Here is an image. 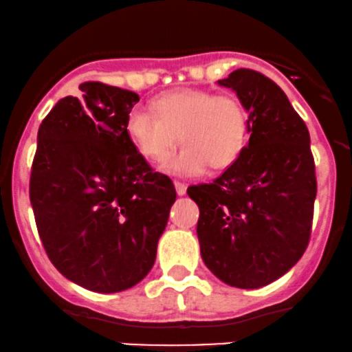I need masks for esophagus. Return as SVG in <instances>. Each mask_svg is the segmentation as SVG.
Listing matches in <instances>:
<instances>
[{
  "label": "esophagus",
  "instance_id": "1",
  "mask_svg": "<svg viewBox=\"0 0 352 352\" xmlns=\"http://www.w3.org/2000/svg\"><path fill=\"white\" fill-rule=\"evenodd\" d=\"M175 188H176V193L179 195V197H183V195H186L188 186H186V184H184V183H179V181H176Z\"/></svg>",
  "mask_w": 352,
  "mask_h": 352
}]
</instances>
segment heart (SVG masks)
Segmentation results:
<instances>
[{
	"label": "heart",
	"mask_w": 352,
	"mask_h": 352,
	"mask_svg": "<svg viewBox=\"0 0 352 352\" xmlns=\"http://www.w3.org/2000/svg\"><path fill=\"white\" fill-rule=\"evenodd\" d=\"M249 115L244 103L230 93L181 88L154 100V111L133 108L125 132L133 149L157 162L177 140L184 144L162 162V171L175 176H198L234 164L248 142Z\"/></svg>",
	"instance_id": "heart-1"
}]
</instances>
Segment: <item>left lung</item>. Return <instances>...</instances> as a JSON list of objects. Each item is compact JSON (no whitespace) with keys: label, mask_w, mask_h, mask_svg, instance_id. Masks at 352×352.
<instances>
[{"label":"left lung","mask_w":352,"mask_h":352,"mask_svg":"<svg viewBox=\"0 0 352 352\" xmlns=\"http://www.w3.org/2000/svg\"><path fill=\"white\" fill-rule=\"evenodd\" d=\"M219 86L244 103L249 142L222 176L188 195L200 208L203 263L226 285L254 289L288 273L309 245L317 197L310 133L261 72L237 69Z\"/></svg>","instance_id":"left-lung-1"}]
</instances>
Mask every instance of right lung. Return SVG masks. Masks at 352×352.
I'll return each mask as SVG.
<instances>
[{"mask_svg": "<svg viewBox=\"0 0 352 352\" xmlns=\"http://www.w3.org/2000/svg\"><path fill=\"white\" fill-rule=\"evenodd\" d=\"M79 89L41 123L30 203L57 271L91 292L117 293L154 266L176 190L126 137L139 95L103 82Z\"/></svg>", "mask_w": 352, "mask_h": 352, "instance_id": "1", "label": "right lung"}]
</instances>
